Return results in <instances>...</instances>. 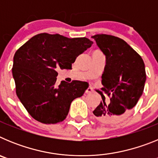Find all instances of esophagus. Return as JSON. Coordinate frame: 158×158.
<instances>
[{
	"instance_id": "34e87169",
	"label": "esophagus",
	"mask_w": 158,
	"mask_h": 158,
	"mask_svg": "<svg viewBox=\"0 0 158 158\" xmlns=\"http://www.w3.org/2000/svg\"><path fill=\"white\" fill-rule=\"evenodd\" d=\"M85 93H87V94H89V93H93V88H91V87H89V88H88V89H86Z\"/></svg>"
}]
</instances>
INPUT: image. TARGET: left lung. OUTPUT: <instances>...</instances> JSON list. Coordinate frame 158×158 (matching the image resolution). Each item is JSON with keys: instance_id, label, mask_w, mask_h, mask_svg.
Segmentation results:
<instances>
[{"instance_id": "1", "label": "left lung", "mask_w": 158, "mask_h": 158, "mask_svg": "<svg viewBox=\"0 0 158 158\" xmlns=\"http://www.w3.org/2000/svg\"><path fill=\"white\" fill-rule=\"evenodd\" d=\"M92 38L106 56L101 89L111 101L107 104L103 100L93 112L103 123L119 122L131 112L143 93L146 80L144 62L122 39L105 34Z\"/></svg>"}]
</instances>
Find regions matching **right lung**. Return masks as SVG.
Instances as JSON below:
<instances>
[{"instance_id": "obj_1", "label": "right lung", "mask_w": 158, "mask_h": 158, "mask_svg": "<svg viewBox=\"0 0 158 158\" xmlns=\"http://www.w3.org/2000/svg\"><path fill=\"white\" fill-rule=\"evenodd\" d=\"M87 38L41 33L15 53L12 76L16 93L27 112L40 123L54 124L66 118L72 101L83 96L87 82L62 81L56 85L58 69H72L77 57L91 47Z\"/></svg>"}]
</instances>
